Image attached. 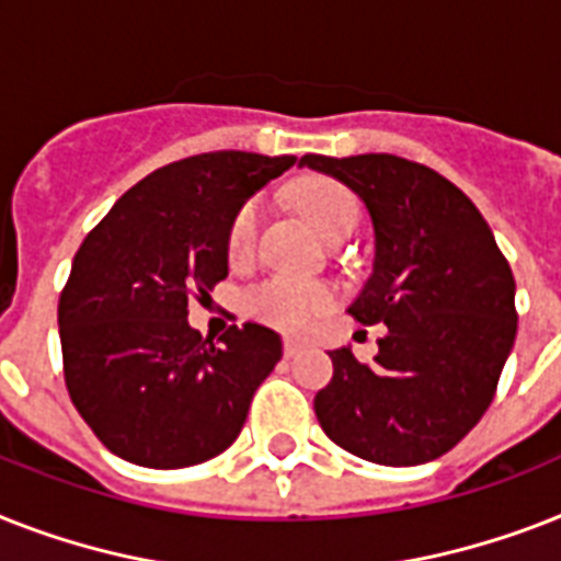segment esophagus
I'll return each mask as SVG.
<instances>
[{"label": "esophagus", "instance_id": "1", "mask_svg": "<svg viewBox=\"0 0 561 561\" xmlns=\"http://www.w3.org/2000/svg\"><path fill=\"white\" fill-rule=\"evenodd\" d=\"M305 348V340L302 336H285V357H296V354Z\"/></svg>", "mask_w": 561, "mask_h": 561}]
</instances>
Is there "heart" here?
Wrapping results in <instances>:
<instances>
[{
    "mask_svg": "<svg viewBox=\"0 0 561 561\" xmlns=\"http://www.w3.org/2000/svg\"><path fill=\"white\" fill-rule=\"evenodd\" d=\"M294 204L320 236L328 241L345 239L359 221L357 195L345 184L325 175H308L294 186ZM259 236V204L244 202L236 209L233 221L227 227V259L233 265H244L253 250H256ZM334 294L320 285V282L299 279H276L262 282L259 288L250 290L248 308L253 317H259L267 325L276 328H305L320 313L331 311Z\"/></svg>",
    "mask_w": 561,
    "mask_h": 561,
    "instance_id": "1",
    "label": "heart"
}]
</instances>
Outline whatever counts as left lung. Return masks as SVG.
<instances>
[{
	"instance_id": "obj_1",
	"label": "left lung",
	"mask_w": 561,
	"mask_h": 561,
	"mask_svg": "<svg viewBox=\"0 0 561 561\" xmlns=\"http://www.w3.org/2000/svg\"><path fill=\"white\" fill-rule=\"evenodd\" d=\"M302 167L334 175L375 225V271L348 308L383 322L375 363L328 352L334 377L317 391L322 432L345 453L414 467L449 453L481 421L516 340V279L484 216L423 163L398 154L328 158Z\"/></svg>"
}]
</instances>
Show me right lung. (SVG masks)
I'll return each mask as SVG.
<instances>
[{
    "label": "right lung",
    "mask_w": 561,
    "mask_h": 561,
    "mask_svg": "<svg viewBox=\"0 0 561 561\" xmlns=\"http://www.w3.org/2000/svg\"><path fill=\"white\" fill-rule=\"evenodd\" d=\"M294 163L227 149L161 167L77 250L57 308L62 371L80 417L123 461L178 470L239 438L282 359L279 334L244 322L213 343L186 313L227 276L236 209Z\"/></svg>",
    "instance_id": "1"
}]
</instances>
